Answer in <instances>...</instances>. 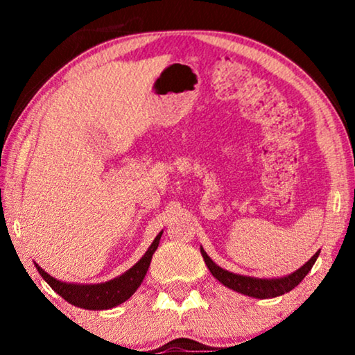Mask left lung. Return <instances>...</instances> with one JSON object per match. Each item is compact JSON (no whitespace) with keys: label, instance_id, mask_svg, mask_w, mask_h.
Segmentation results:
<instances>
[{"label":"left lung","instance_id":"8db88e82","mask_svg":"<svg viewBox=\"0 0 355 355\" xmlns=\"http://www.w3.org/2000/svg\"><path fill=\"white\" fill-rule=\"evenodd\" d=\"M200 252H202L203 260H205V263L208 266V270H210V273L215 276L221 284L227 286V288L236 291V293L250 295V297H255V299L278 297V295H283L286 293H289V291H293L295 286H297L300 281L307 276L309 271L312 270V266L315 261H317L318 254H320V252H317V254H315L307 263L300 266L299 270H295L294 273H291L288 276H283V278L261 279V278H252V276L231 273V271L218 266L215 261L207 255V252L203 250L202 247H200Z\"/></svg>","mask_w":355,"mask_h":355}]
</instances>
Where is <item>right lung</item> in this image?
I'll return each mask as SVG.
<instances>
[{
  "label": "right lung",
  "instance_id": "right-lung-1",
  "mask_svg": "<svg viewBox=\"0 0 355 355\" xmlns=\"http://www.w3.org/2000/svg\"><path fill=\"white\" fill-rule=\"evenodd\" d=\"M163 231L155 237L152 245L148 247V250L145 252L142 259L135 263L132 268H129L125 273H123L118 278L106 281V283L100 284H72V283H62V281L53 278L46 273L45 270H42L40 266H37L38 273L42 275V278L50 284V288L61 295L62 299L67 302L76 305V307L87 309V310H106L113 309L116 305L123 304L132 295L137 288L142 283L147 270L152 261V255L157 250L162 239Z\"/></svg>",
  "mask_w": 355,
  "mask_h": 355
}]
</instances>
